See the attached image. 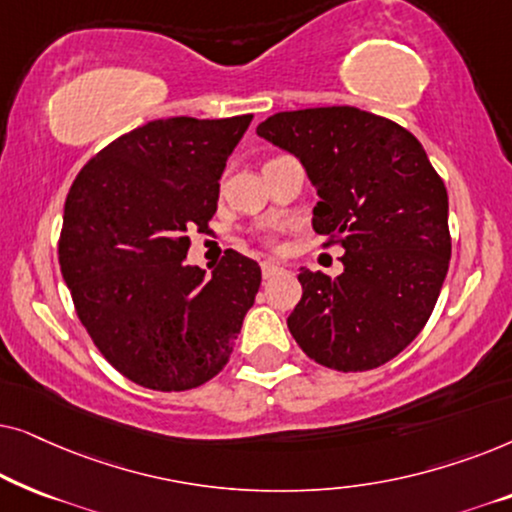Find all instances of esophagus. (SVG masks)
<instances>
[{
  "mask_svg": "<svg viewBox=\"0 0 512 512\" xmlns=\"http://www.w3.org/2000/svg\"><path fill=\"white\" fill-rule=\"evenodd\" d=\"M282 270H284V268H282V265H279L277 261H263V263H261V272H263L265 279L275 277L277 272H282Z\"/></svg>",
  "mask_w": 512,
  "mask_h": 512,
  "instance_id": "obj_1",
  "label": "esophagus"
}]
</instances>
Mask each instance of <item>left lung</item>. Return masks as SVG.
<instances>
[{
    "instance_id": "1",
    "label": "left lung",
    "mask_w": 512,
    "mask_h": 512,
    "mask_svg": "<svg viewBox=\"0 0 512 512\" xmlns=\"http://www.w3.org/2000/svg\"><path fill=\"white\" fill-rule=\"evenodd\" d=\"M317 188L312 228L345 249L342 275L300 268L286 319L321 366H382L417 338L443 289L452 242L447 191L415 135L356 107L282 111L256 128Z\"/></svg>"
}]
</instances>
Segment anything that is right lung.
<instances>
[{
    "mask_svg": "<svg viewBox=\"0 0 512 512\" xmlns=\"http://www.w3.org/2000/svg\"><path fill=\"white\" fill-rule=\"evenodd\" d=\"M251 114L151 121L97 153L69 188L60 270L104 359L156 391L219 375L261 286V265L228 249L212 277L188 265L226 160Z\"/></svg>",
    "mask_w": 512,
    "mask_h": 512,
    "instance_id": "add662e5",
    "label": "right lung"
}]
</instances>
